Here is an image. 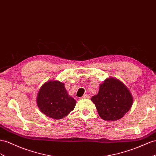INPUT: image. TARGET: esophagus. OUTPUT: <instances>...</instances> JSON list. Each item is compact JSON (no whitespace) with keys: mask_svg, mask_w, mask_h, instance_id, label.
<instances>
[{"mask_svg":"<svg viewBox=\"0 0 156 156\" xmlns=\"http://www.w3.org/2000/svg\"><path fill=\"white\" fill-rule=\"evenodd\" d=\"M90 98V96L89 95H87V94H84L82 96V98L83 99H85V98Z\"/></svg>","mask_w":156,"mask_h":156,"instance_id":"esophagus-1","label":"esophagus"}]
</instances>
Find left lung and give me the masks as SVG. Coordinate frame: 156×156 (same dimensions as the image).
Segmentation results:
<instances>
[{"label":"left lung","mask_w":156,"mask_h":156,"mask_svg":"<svg viewBox=\"0 0 156 156\" xmlns=\"http://www.w3.org/2000/svg\"><path fill=\"white\" fill-rule=\"evenodd\" d=\"M91 100L101 119L114 121L121 119L130 110L133 98L122 82L109 78L101 83L98 94L91 98Z\"/></svg>","instance_id":"8db88e82"}]
</instances>
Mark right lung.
<instances>
[{"instance_id": "add662e5", "label": "right lung", "mask_w": 156, "mask_h": 156, "mask_svg": "<svg viewBox=\"0 0 156 156\" xmlns=\"http://www.w3.org/2000/svg\"><path fill=\"white\" fill-rule=\"evenodd\" d=\"M75 99L69 96L65 83L59 81H48L40 88L37 104L41 112L53 119H61L73 111Z\"/></svg>"}]
</instances>
